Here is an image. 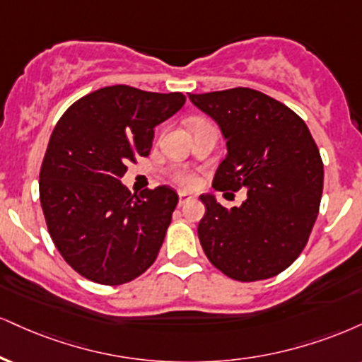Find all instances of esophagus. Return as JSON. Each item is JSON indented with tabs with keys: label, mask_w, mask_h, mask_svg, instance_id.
<instances>
[{
	"label": "esophagus",
	"mask_w": 362,
	"mask_h": 362,
	"mask_svg": "<svg viewBox=\"0 0 362 362\" xmlns=\"http://www.w3.org/2000/svg\"><path fill=\"white\" fill-rule=\"evenodd\" d=\"M194 197L189 192H178V206H184V204L190 202Z\"/></svg>",
	"instance_id": "34e87169"
}]
</instances>
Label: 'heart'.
I'll return each instance as SVG.
<instances>
[{
  "label": "heart",
  "instance_id": "1",
  "mask_svg": "<svg viewBox=\"0 0 362 362\" xmlns=\"http://www.w3.org/2000/svg\"><path fill=\"white\" fill-rule=\"evenodd\" d=\"M175 180L178 182V184H182V185H192L194 184V177L190 175V173H185V172L177 173Z\"/></svg>",
  "mask_w": 362,
  "mask_h": 362
}]
</instances>
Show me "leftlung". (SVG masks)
Here are the masks:
<instances>
[{"mask_svg":"<svg viewBox=\"0 0 362 362\" xmlns=\"http://www.w3.org/2000/svg\"><path fill=\"white\" fill-rule=\"evenodd\" d=\"M189 99L216 121L228 148L214 189L246 190L245 202L230 209L200 195L202 250L233 280L275 276L298 258L319 214V148L302 117L259 90L236 87Z\"/></svg>","mask_w":362,"mask_h":362,"instance_id":"obj_1","label":"left lung"}]
</instances>
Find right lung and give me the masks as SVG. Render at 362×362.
<instances>
[{"mask_svg": "<svg viewBox=\"0 0 362 362\" xmlns=\"http://www.w3.org/2000/svg\"><path fill=\"white\" fill-rule=\"evenodd\" d=\"M182 93L117 84L64 112L40 170V202L57 250L87 280L121 285L158 256L178 195L168 185L132 195L129 162L151 150L155 126L182 110Z\"/></svg>", "mask_w": 362, "mask_h": 362, "instance_id": "add662e5", "label": "right lung"}]
</instances>
